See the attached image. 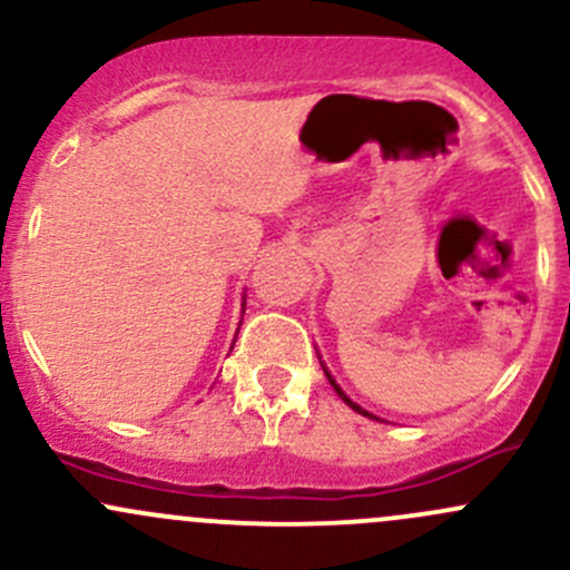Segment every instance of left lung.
Segmentation results:
<instances>
[{"label":"left lung","mask_w":570,"mask_h":570,"mask_svg":"<svg viewBox=\"0 0 570 570\" xmlns=\"http://www.w3.org/2000/svg\"><path fill=\"white\" fill-rule=\"evenodd\" d=\"M322 367H324V365H322ZM324 376H327V381H330V384H333V390L337 392V397H341V400H343V403H346V405H348V409H354V411H356V414H362V416H371V419H376V416H373V414H367V411H365V409H360V405H356V403H354V400H348V395H346V392H343V390H341V386H337V384H335V379H333V376H330V371H327V367H324Z\"/></svg>","instance_id":"8db88e82"}]
</instances>
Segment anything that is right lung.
<instances>
[{"label": "right lung", "mask_w": 570, "mask_h": 570, "mask_svg": "<svg viewBox=\"0 0 570 570\" xmlns=\"http://www.w3.org/2000/svg\"><path fill=\"white\" fill-rule=\"evenodd\" d=\"M243 305H246V299H243Z\"/></svg>", "instance_id": "add662e5"}]
</instances>
